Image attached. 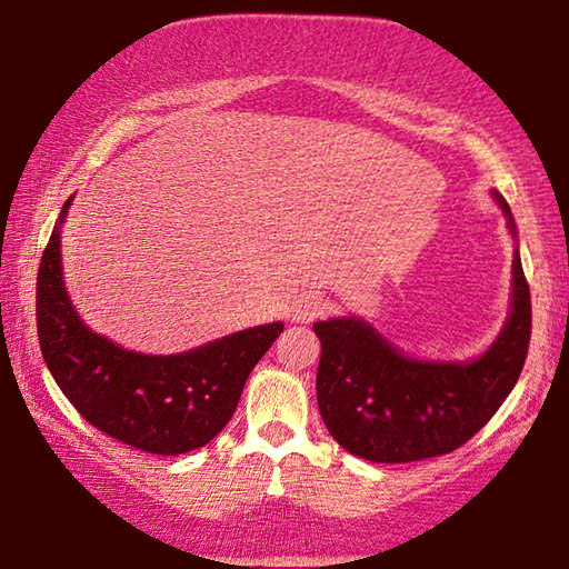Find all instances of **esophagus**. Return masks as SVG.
Returning <instances> with one entry per match:
<instances>
[{"mask_svg":"<svg viewBox=\"0 0 569 569\" xmlns=\"http://www.w3.org/2000/svg\"><path fill=\"white\" fill-rule=\"evenodd\" d=\"M325 311H327V301L317 293H307L293 303L291 319L299 321V325H311V321L319 319Z\"/></svg>","mask_w":569,"mask_h":569,"instance_id":"obj_1","label":"esophagus"}]
</instances>
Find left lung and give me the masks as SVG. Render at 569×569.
Returning a JSON list of instances; mask_svg holds the SVG:
<instances>
[{
  "label": "left lung",
  "instance_id": "obj_1",
  "mask_svg": "<svg viewBox=\"0 0 569 569\" xmlns=\"http://www.w3.org/2000/svg\"><path fill=\"white\" fill-rule=\"evenodd\" d=\"M516 234L508 203L496 193ZM503 332L470 362L411 360L362 319L317 321L319 413L347 452L370 462H413L455 452L513 391L531 339V293L519 250Z\"/></svg>",
  "mask_w": 569,
  "mask_h": 569
}]
</instances>
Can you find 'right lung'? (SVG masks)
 I'll return each mask as SVG.
<instances>
[{
	"instance_id": "right-lung-1",
	"label": "right lung",
	"mask_w": 569,
	"mask_h": 569,
	"mask_svg": "<svg viewBox=\"0 0 569 569\" xmlns=\"http://www.w3.org/2000/svg\"><path fill=\"white\" fill-rule=\"evenodd\" d=\"M71 207L63 203L61 219ZM42 360L91 427L150 455H183L232 419L244 380L283 332L281 321L242 329L181 355H140L94 335L71 307L61 268V227L38 270Z\"/></svg>"
}]
</instances>
